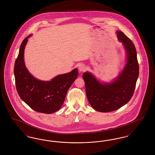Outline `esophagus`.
Here are the masks:
<instances>
[{"instance_id": "obj_1", "label": "esophagus", "mask_w": 155, "mask_h": 155, "mask_svg": "<svg viewBox=\"0 0 155 155\" xmlns=\"http://www.w3.org/2000/svg\"><path fill=\"white\" fill-rule=\"evenodd\" d=\"M78 69L81 72H83L87 70V67L85 66V65L84 64H81L78 67Z\"/></svg>"}]
</instances>
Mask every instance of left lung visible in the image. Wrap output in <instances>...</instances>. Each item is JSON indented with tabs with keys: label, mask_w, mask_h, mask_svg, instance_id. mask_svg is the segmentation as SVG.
<instances>
[{
	"label": "left lung",
	"mask_w": 155,
	"mask_h": 155,
	"mask_svg": "<svg viewBox=\"0 0 155 155\" xmlns=\"http://www.w3.org/2000/svg\"><path fill=\"white\" fill-rule=\"evenodd\" d=\"M116 33L127 53V63L118 77L110 83H101L89 72L82 75L89 102L95 110L101 112L116 110L128 103L134 94L139 75L134 45L122 31Z\"/></svg>",
	"instance_id": "left-lung-1"
}]
</instances>
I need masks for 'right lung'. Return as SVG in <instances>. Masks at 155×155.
<instances>
[{
	"instance_id": "right-lung-1",
	"label": "right lung",
	"mask_w": 155,
	"mask_h": 155,
	"mask_svg": "<svg viewBox=\"0 0 155 155\" xmlns=\"http://www.w3.org/2000/svg\"><path fill=\"white\" fill-rule=\"evenodd\" d=\"M21 44L15 61V87L18 95L31 109L37 112L51 114L59 110L63 105L67 91L78 75L75 68L70 73L55 77L51 81H41L34 78L25 67L24 53L28 38Z\"/></svg>"
}]
</instances>
